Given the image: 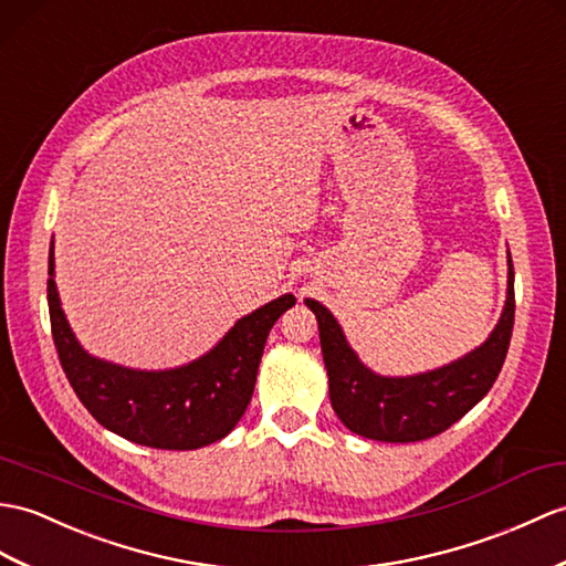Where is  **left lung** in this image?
I'll list each match as a JSON object with an SVG mask.
<instances>
[{
	"mask_svg": "<svg viewBox=\"0 0 566 566\" xmlns=\"http://www.w3.org/2000/svg\"><path fill=\"white\" fill-rule=\"evenodd\" d=\"M321 333L333 410L349 431L386 443L431 439L488 396L506 359L514 331V265L509 253L506 301L490 337L439 369L412 376H380L366 366L321 301L306 298Z\"/></svg>",
	"mask_w": 566,
	"mask_h": 566,
	"instance_id": "8db88e82",
	"label": "left lung"
}]
</instances>
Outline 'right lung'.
Returning <instances> with one entry per match:
<instances>
[{
	"label": "right lung",
	"mask_w": 566,
	"mask_h": 566,
	"mask_svg": "<svg viewBox=\"0 0 566 566\" xmlns=\"http://www.w3.org/2000/svg\"><path fill=\"white\" fill-rule=\"evenodd\" d=\"M48 306L62 369L98 424L133 443L192 451L214 443L239 424L253 398L268 335L296 304L282 294L233 323L219 343L176 369H129L88 354L78 343L55 284V241L48 258Z\"/></svg>",
	"instance_id": "add662e5"
}]
</instances>
